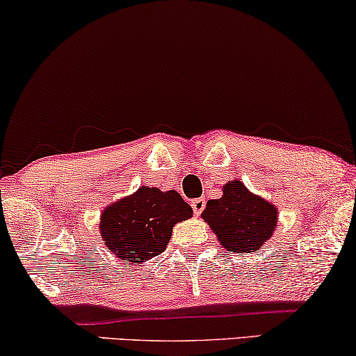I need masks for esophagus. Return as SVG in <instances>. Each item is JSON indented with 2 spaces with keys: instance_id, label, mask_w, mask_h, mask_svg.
I'll return each instance as SVG.
<instances>
[{
  "instance_id": "34e87169",
  "label": "esophagus",
  "mask_w": 356,
  "mask_h": 356,
  "mask_svg": "<svg viewBox=\"0 0 356 356\" xmlns=\"http://www.w3.org/2000/svg\"><path fill=\"white\" fill-rule=\"evenodd\" d=\"M204 206H206L204 198H196V200L192 201V208H193V212H195L196 216H200L201 212H203Z\"/></svg>"
}]
</instances>
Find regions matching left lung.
<instances>
[{"instance_id":"obj_1","label":"left lung","mask_w":356,"mask_h":356,"mask_svg":"<svg viewBox=\"0 0 356 356\" xmlns=\"http://www.w3.org/2000/svg\"><path fill=\"white\" fill-rule=\"evenodd\" d=\"M201 217L230 252H256L277 230L278 209L249 192L240 180H229L219 200H209Z\"/></svg>"}]
</instances>
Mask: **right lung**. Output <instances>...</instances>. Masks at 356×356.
<instances>
[{"label": "right lung", "mask_w": 356, "mask_h": 356, "mask_svg": "<svg viewBox=\"0 0 356 356\" xmlns=\"http://www.w3.org/2000/svg\"><path fill=\"white\" fill-rule=\"evenodd\" d=\"M193 216L176 190L137 188L134 193L108 204L100 214L99 230L107 251L129 264H140L166 249L177 222Z\"/></svg>", "instance_id": "1"}]
</instances>
